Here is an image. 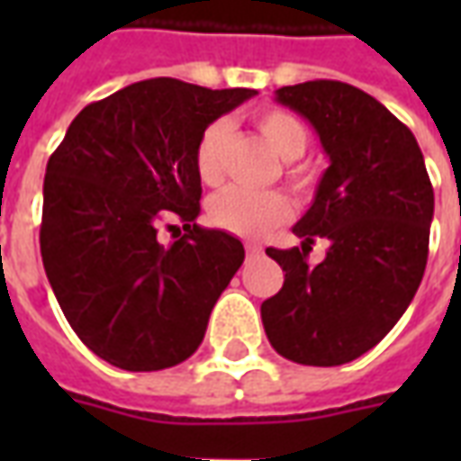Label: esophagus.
I'll return each instance as SVG.
<instances>
[{
	"label": "esophagus",
	"mask_w": 461,
	"mask_h": 461,
	"mask_svg": "<svg viewBox=\"0 0 461 461\" xmlns=\"http://www.w3.org/2000/svg\"><path fill=\"white\" fill-rule=\"evenodd\" d=\"M244 249H247V259H257V257H261V254H264V251H261V247H257V244H247Z\"/></svg>",
	"instance_id": "obj_1"
}]
</instances>
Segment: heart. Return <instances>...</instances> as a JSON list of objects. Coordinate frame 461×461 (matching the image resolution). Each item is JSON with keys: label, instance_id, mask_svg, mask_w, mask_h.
Listing matches in <instances>:
<instances>
[{"label": "heart", "instance_id": "1", "mask_svg": "<svg viewBox=\"0 0 461 461\" xmlns=\"http://www.w3.org/2000/svg\"><path fill=\"white\" fill-rule=\"evenodd\" d=\"M257 131L269 142L271 150L286 160L284 175L294 190L299 194H309L316 187V170L309 162L299 160L306 152L311 140V131L299 115L281 111V108H267L254 115ZM227 140V122H210L194 145V172L204 185H217L221 182L224 167H221V150ZM212 221L221 230L259 240L267 237L274 227L291 217L289 197L279 190H244V187H227L220 194H214L210 202Z\"/></svg>", "mask_w": 461, "mask_h": 461}]
</instances>
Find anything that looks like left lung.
<instances>
[{"mask_svg": "<svg viewBox=\"0 0 461 461\" xmlns=\"http://www.w3.org/2000/svg\"><path fill=\"white\" fill-rule=\"evenodd\" d=\"M276 101L313 125L330 165L294 227L301 249H267L286 274L261 321L279 356L343 366L385 339L415 299L435 192L415 135L366 91L321 78L284 86ZM316 236L331 247L313 267L305 249Z\"/></svg>", "mask_w": 461, "mask_h": 461, "instance_id": "obj_1", "label": "left lung"}]
</instances>
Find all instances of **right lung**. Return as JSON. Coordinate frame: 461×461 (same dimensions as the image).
I'll return each instance as SVG.
<instances>
[{
    "mask_svg": "<svg viewBox=\"0 0 461 461\" xmlns=\"http://www.w3.org/2000/svg\"><path fill=\"white\" fill-rule=\"evenodd\" d=\"M251 95L138 81L86 105L49 158L46 276L76 336L111 366L162 370L200 348L244 247L194 224L202 182L192 155L202 131ZM162 226L170 245L159 241Z\"/></svg>",
    "mask_w": 461,
    "mask_h": 461,
    "instance_id": "obj_1",
    "label": "right lung"
}]
</instances>
